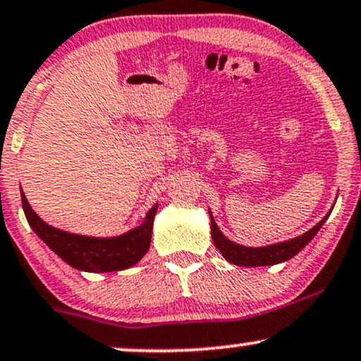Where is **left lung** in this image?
<instances>
[{
	"label": "left lung",
	"mask_w": 361,
	"mask_h": 361,
	"mask_svg": "<svg viewBox=\"0 0 361 361\" xmlns=\"http://www.w3.org/2000/svg\"><path fill=\"white\" fill-rule=\"evenodd\" d=\"M331 214V212H329ZM329 214L324 216L323 220L318 225H314L310 232L302 233L293 240L281 242V244L267 245V247H259V249H254V247H242L238 244H233L230 242L227 237L220 232L216 224L212 219V238H214L216 249L222 252V255L228 260L230 264H235V266H245V267H259V266H272V264L284 262L290 257L298 254L299 250H302L307 242H311V238L318 233V230L323 227V224L326 222Z\"/></svg>",
	"instance_id": "1"
}]
</instances>
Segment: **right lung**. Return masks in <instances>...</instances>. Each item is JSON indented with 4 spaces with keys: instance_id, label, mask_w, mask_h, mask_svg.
Here are the masks:
<instances>
[{
    "instance_id": "right-lung-1",
    "label": "right lung",
    "mask_w": 361,
    "mask_h": 361,
    "mask_svg": "<svg viewBox=\"0 0 361 361\" xmlns=\"http://www.w3.org/2000/svg\"><path fill=\"white\" fill-rule=\"evenodd\" d=\"M21 205H23L25 216L35 233L68 266L87 272L123 271V269L139 262L149 249L153 220L156 210H158V205H154L147 212L145 222L124 235L114 238H94L67 233L47 225L35 214L23 193H21Z\"/></svg>"
}]
</instances>
